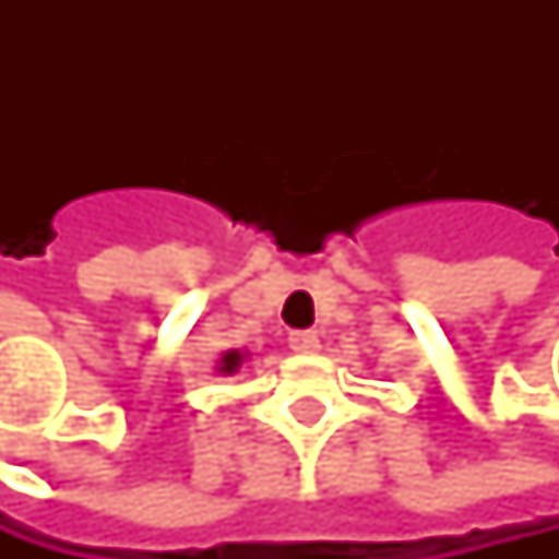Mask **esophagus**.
<instances>
[{
  "instance_id": "esophagus-1",
  "label": "esophagus",
  "mask_w": 559,
  "mask_h": 559,
  "mask_svg": "<svg viewBox=\"0 0 559 559\" xmlns=\"http://www.w3.org/2000/svg\"><path fill=\"white\" fill-rule=\"evenodd\" d=\"M288 345H292V352L311 355V352H318V335L314 332H292L288 335Z\"/></svg>"
}]
</instances>
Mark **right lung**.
<instances>
[{"label":"right lung","instance_id":"1","mask_svg":"<svg viewBox=\"0 0 559 559\" xmlns=\"http://www.w3.org/2000/svg\"><path fill=\"white\" fill-rule=\"evenodd\" d=\"M241 365H245V355H241L238 348H230V352L221 355L217 372H221V376H234V372H241Z\"/></svg>","mask_w":559,"mask_h":559}]
</instances>
